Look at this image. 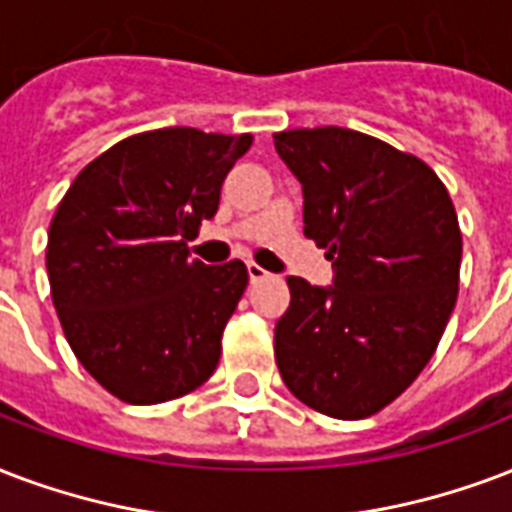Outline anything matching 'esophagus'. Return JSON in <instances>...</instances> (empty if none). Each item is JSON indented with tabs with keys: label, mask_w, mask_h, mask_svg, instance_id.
Wrapping results in <instances>:
<instances>
[{
	"label": "esophagus",
	"mask_w": 512,
	"mask_h": 512,
	"mask_svg": "<svg viewBox=\"0 0 512 512\" xmlns=\"http://www.w3.org/2000/svg\"><path fill=\"white\" fill-rule=\"evenodd\" d=\"M247 271H249V282H263V279H268V271H265L263 265L249 263Z\"/></svg>",
	"instance_id": "obj_1"
}]
</instances>
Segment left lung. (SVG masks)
<instances>
[{"label":"left lung","mask_w":512,"mask_h":512,"mask_svg":"<svg viewBox=\"0 0 512 512\" xmlns=\"http://www.w3.org/2000/svg\"><path fill=\"white\" fill-rule=\"evenodd\" d=\"M303 185L308 239L333 260V287L290 276L276 365L300 403L368 419L416 381L459 295L462 230L427 163L351 128L273 134Z\"/></svg>","instance_id":"8db88e82"}]
</instances>
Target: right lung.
<instances>
[{
    "label": "right lung",
    "instance_id": "obj_1",
    "mask_svg": "<svg viewBox=\"0 0 512 512\" xmlns=\"http://www.w3.org/2000/svg\"><path fill=\"white\" fill-rule=\"evenodd\" d=\"M252 134L158 128L112 144L61 198L48 230L50 298L74 357L109 395L155 405L212 376L247 290L241 260L187 255Z\"/></svg>",
    "mask_w": 512,
    "mask_h": 512
}]
</instances>
